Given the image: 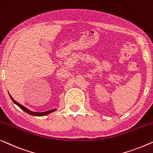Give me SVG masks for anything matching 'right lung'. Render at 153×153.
<instances>
[{"instance_id": "1", "label": "right lung", "mask_w": 153, "mask_h": 153, "mask_svg": "<svg viewBox=\"0 0 153 153\" xmlns=\"http://www.w3.org/2000/svg\"><path fill=\"white\" fill-rule=\"evenodd\" d=\"M10 98L12 99V100L13 102H14L15 104H16V105H17L18 106H19V107L20 108H21V109L23 110V111H25V112H27V113L30 114H31V115H34V116H39V117H40V116H45V115H47V114H50V113H51V112H54V111H55V110H56V109H53V110H48V111L43 112H32V111H31V110H28L27 108H26L25 107V106L22 105L21 104L17 102V101H15L14 99H13L12 97H11L10 94Z\"/></svg>"}]
</instances>
